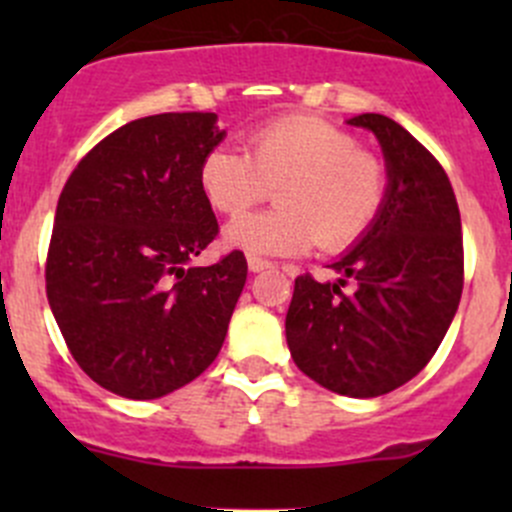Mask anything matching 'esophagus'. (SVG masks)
<instances>
[{
    "label": "esophagus",
    "mask_w": 512,
    "mask_h": 512,
    "mask_svg": "<svg viewBox=\"0 0 512 512\" xmlns=\"http://www.w3.org/2000/svg\"><path fill=\"white\" fill-rule=\"evenodd\" d=\"M247 267H250V272H262V270H270V267H275V265H272L270 260H262V257L250 255L247 257Z\"/></svg>",
    "instance_id": "34e87169"
}]
</instances>
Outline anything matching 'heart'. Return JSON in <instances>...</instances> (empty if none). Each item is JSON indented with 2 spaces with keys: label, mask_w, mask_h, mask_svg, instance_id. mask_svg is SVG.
<instances>
[{
  "label": "heart",
  "mask_w": 512,
  "mask_h": 512,
  "mask_svg": "<svg viewBox=\"0 0 512 512\" xmlns=\"http://www.w3.org/2000/svg\"><path fill=\"white\" fill-rule=\"evenodd\" d=\"M200 190L239 215L278 188L280 209L232 220L225 242L252 255H304L356 245L376 223L386 170L356 138L317 116H285L247 133L245 151L215 146L200 160Z\"/></svg>",
  "instance_id": "1"
}]
</instances>
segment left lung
I'll use <instances>...</instances> for the list:
<instances>
[{"label":"left lung","mask_w":512,"mask_h":512,"mask_svg":"<svg viewBox=\"0 0 512 512\" xmlns=\"http://www.w3.org/2000/svg\"><path fill=\"white\" fill-rule=\"evenodd\" d=\"M349 123L384 148L386 200L359 245L329 265L339 282L294 280L285 332L309 379L371 399L414 379L446 337L463 292V235L446 170L404 126L381 113Z\"/></svg>","instance_id":"8db88e82"}]
</instances>
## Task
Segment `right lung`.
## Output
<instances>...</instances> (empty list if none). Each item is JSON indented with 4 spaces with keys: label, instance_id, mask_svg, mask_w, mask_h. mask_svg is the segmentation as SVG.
I'll list each match as a JSON object with an SVG mask.
<instances>
[{
    "label": "right lung",
    "instance_id": "right-lung-1",
    "mask_svg": "<svg viewBox=\"0 0 512 512\" xmlns=\"http://www.w3.org/2000/svg\"><path fill=\"white\" fill-rule=\"evenodd\" d=\"M223 136L215 113L138 118L98 141L61 190L46 297L76 364L113 394H170L223 347L245 255L190 267L220 232L198 170Z\"/></svg>",
    "mask_w": 512,
    "mask_h": 512
}]
</instances>
